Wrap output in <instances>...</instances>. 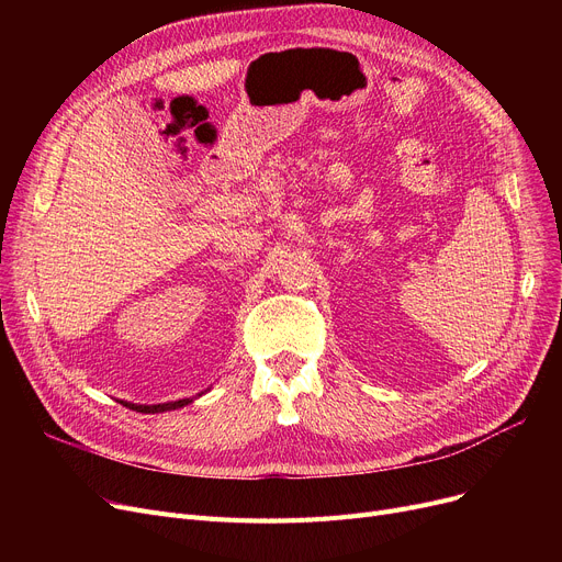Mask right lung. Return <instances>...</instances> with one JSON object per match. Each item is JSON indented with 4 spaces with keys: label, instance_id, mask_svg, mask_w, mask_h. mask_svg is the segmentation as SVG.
<instances>
[{
    "label": "right lung",
    "instance_id": "right-lung-1",
    "mask_svg": "<svg viewBox=\"0 0 562 562\" xmlns=\"http://www.w3.org/2000/svg\"><path fill=\"white\" fill-rule=\"evenodd\" d=\"M200 396V394H198ZM193 398H182V401H170V403H159V405H136V403H127V401H121L123 405H127L130 409H136V412H143V415H155V412H166V409H177V407H184L189 405Z\"/></svg>",
    "mask_w": 562,
    "mask_h": 562
}]
</instances>
